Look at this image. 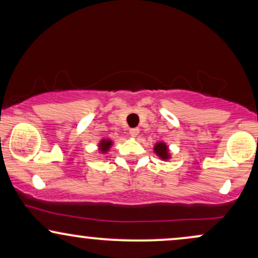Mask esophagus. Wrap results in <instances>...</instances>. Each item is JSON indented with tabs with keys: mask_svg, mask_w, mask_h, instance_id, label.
I'll list each match as a JSON object with an SVG mask.
<instances>
[{
	"mask_svg": "<svg viewBox=\"0 0 258 258\" xmlns=\"http://www.w3.org/2000/svg\"><path fill=\"white\" fill-rule=\"evenodd\" d=\"M130 135H131V137H137L139 135V128H131L130 130Z\"/></svg>",
	"mask_w": 258,
	"mask_h": 258,
	"instance_id": "1",
	"label": "esophagus"
}]
</instances>
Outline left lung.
I'll return each instance as SVG.
<instances>
[{
  "label": "left lung",
  "instance_id": "8db88e82",
  "mask_svg": "<svg viewBox=\"0 0 258 258\" xmlns=\"http://www.w3.org/2000/svg\"><path fill=\"white\" fill-rule=\"evenodd\" d=\"M154 152L161 160H168L170 159V153H168V148L164 142H159L154 147Z\"/></svg>",
  "mask_w": 258,
  "mask_h": 258
}]
</instances>
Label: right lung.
<instances>
[{"label": "right lung", "mask_w": 258, "mask_h": 258, "mask_svg": "<svg viewBox=\"0 0 258 258\" xmlns=\"http://www.w3.org/2000/svg\"><path fill=\"white\" fill-rule=\"evenodd\" d=\"M111 146H112V142L110 139H102L99 143V150L104 154L106 152H109V149H110Z\"/></svg>", "instance_id": "right-lung-1"}]
</instances>
